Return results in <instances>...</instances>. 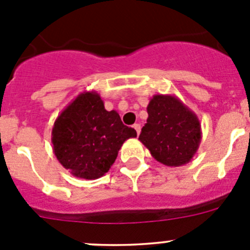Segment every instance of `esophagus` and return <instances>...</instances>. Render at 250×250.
Here are the masks:
<instances>
[{"label": "esophagus", "instance_id": "34e87169", "mask_svg": "<svg viewBox=\"0 0 250 250\" xmlns=\"http://www.w3.org/2000/svg\"><path fill=\"white\" fill-rule=\"evenodd\" d=\"M133 128H134V129L137 130V133H138V134H140L141 127H140V125H139V123H134V125H133Z\"/></svg>", "mask_w": 250, "mask_h": 250}]
</instances>
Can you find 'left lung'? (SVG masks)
Segmentation results:
<instances>
[{"instance_id": "8db88e82", "label": "left lung", "mask_w": 250, "mask_h": 250, "mask_svg": "<svg viewBox=\"0 0 250 250\" xmlns=\"http://www.w3.org/2000/svg\"><path fill=\"white\" fill-rule=\"evenodd\" d=\"M147 113L139 140L152 157L167 167H180L190 162L202 139L197 115L172 94L153 95Z\"/></svg>"}]
</instances>
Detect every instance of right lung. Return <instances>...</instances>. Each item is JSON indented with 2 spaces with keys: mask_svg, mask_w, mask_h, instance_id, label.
I'll return each mask as SVG.
<instances>
[{
  "mask_svg": "<svg viewBox=\"0 0 250 250\" xmlns=\"http://www.w3.org/2000/svg\"><path fill=\"white\" fill-rule=\"evenodd\" d=\"M135 137V129L123 125L117 111L105 110L97 92H83L55 120L53 152L74 176L95 180L109 172L123 143Z\"/></svg>",
  "mask_w": 250,
  "mask_h": 250,
  "instance_id": "right-lung-1",
  "label": "right lung"
}]
</instances>
